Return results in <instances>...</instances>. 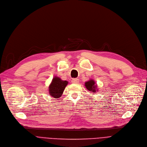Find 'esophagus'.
I'll return each mask as SVG.
<instances>
[{"label":"esophagus","mask_w":147,"mask_h":147,"mask_svg":"<svg viewBox=\"0 0 147 147\" xmlns=\"http://www.w3.org/2000/svg\"><path fill=\"white\" fill-rule=\"evenodd\" d=\"M71 82L72 83H74V84H77L79 82V80L78 78H73L72 79Z\"/></svg>","instance_id":"34e87169"}]
</instances>
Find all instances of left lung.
Segmentation results:
<instances>
[{
	"instance_id": "1",
	"label": "left lung",
	"mask_w": 147,
	"mask_h": 147,
	"mask_svg": "<svg viewBox=\"0 0 147 147\" xmlns=\"http://www.w3.org/2000/svg\"><path fill=\"white\" fill-rule=\"evenodd\" d=\"M85 87L88 91L92 92V93H95L98 91L97 86L96 84V82L94 80L92 79H91L85 83Z\"/></svg>"
}]
</instances>
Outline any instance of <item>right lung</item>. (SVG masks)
I'll return each mask as SVG.
<instances>
[{"label": "right lung", "mask_w": 147, "mask_h": 147, "mask_svg": "<svg viewBox=\"0 0 147 147\" xmlns=\"http://www.w3.org/2000/svg\"><path fill=\"white\" fill-rule=\"evenodd\" d=\"M67 84V81H63L60 77L55 76L53 78L49 87L50 96L55 98L61 97L65 87Z\"/></svg>", "instance_id": "right-lung-1"}]
</instances>
